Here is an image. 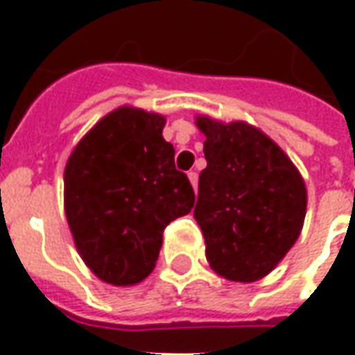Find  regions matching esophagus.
Wrapping results in <instances>:
<instances>
[{
	"instance_id": "1",
	"label": "esophagus",
	"mask_w": 355,
	"mask_h": 355,
	"mask_svg": "<svg viewBox=\"0 0 355 355\" xmlns=\"http://www.w3.org/2000/svg\"><path fill=\"white\" fill-rule=\"evenodd\" d=\"M188 178H190V182H192L193 190H198V173H196V171H190V173H188Z\"/></svg>"
}]
</instances>
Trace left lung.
<instances>
[{
    "instance_id": "1",
    "label": "left lung",
    "mask_w": 355,
    "mask_h": 355,
    "mask_svg": "<svg viewBox=\"0 0 355 355\" xmlns=\"http://www.w3.org/2000/svg\"><path fill=\"white\" fill-rule=\"evenodd\" d=\"M207 167L193 216L216 274L251 283L270 274L300 236L306 186L274 140L245 121L198 117Z\"/></svg>"
}]
</instances>
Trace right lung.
Instances as JSON below:
<instances>
[{
	"instance_id": "1",
	"label": "right lung",
	"mask_w": 355,
	"mask_h": 355,
	"mask_svg": "<svg viewBox=\"0 0 355 355\" xmlns=\"http://www.w3.org/2000/svg\"><path fill=\"white\" fill-rule=\"evenodd\" d=\"M165 117L121 106L73 148L64 169V211L93 274L135 285L154 270L163 230L193 207V188L163 139Z\"/></svg>"
}]
</instances>
